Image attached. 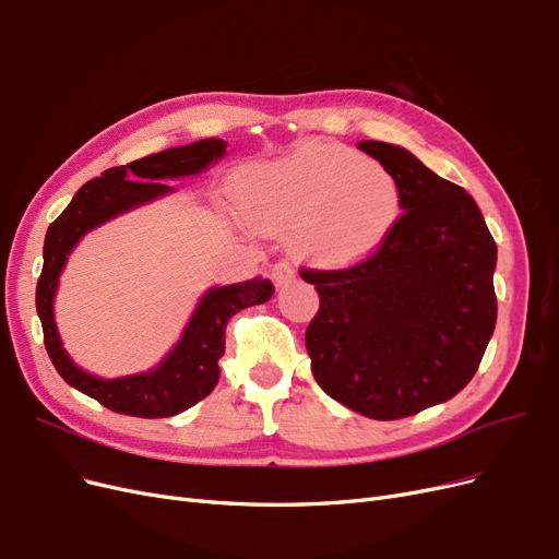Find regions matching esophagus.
Segmentation results:
<instances>
[{"label":"esophagus","mask_w":559,"mask_h":559,"mask_svg":"<svg viewBox=\"0 0 559 559\" xmlns=\"http://www.w3.org/2000/svg\"><path fill=\"white\" fill-rule=\"evenodd\" d=\"M272 278H274L276 287L290 285V283L297 278V274H295V266H293L290 262H287V260H281V262H276V264L272 266Z\"/></svg>","instance_id":"esophagus-1"}]
</instances>
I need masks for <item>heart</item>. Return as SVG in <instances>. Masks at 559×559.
I'll use <instances>...</instances> for the list:
<instances>
[{"instance_id":"1","label":"heart","mask_w":559,"mask_h":559,"mask_svg":"<svg viewBox=\"0 0 559 559\" xmlns=\"http://www.w3.org/2000/svg\"><path fill=\"white\" fill-rule=\"evenodd\" d=\"M248 216L266 233L293 230L297 251L345 266L376 253L394 230L403 193L382 163L336 142H306L246 177Z\"/></svg>"}]
</instances>
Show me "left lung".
Here are the masks:
<instances>
[{
	"label": "left lung",
	"instance_id": "8db88e82",
	"mask_svg": "<svg viewBox=\"0 0 559 559\" xmlns=\"http://www.w3.org/2000/svg\"><path fill=\"white\" fill-rule=\"evenodd\" d=\"M357 147L394 173L403 214L368 258L299 269L320 297L306 349L326 396L394 421L453 399L477 373L498 320V246L459 183L396 144Z\"/></svg>",
	"mask_w": 559,
	"mask_h": 559
}]
</instances>
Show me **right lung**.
<instances>
[{
    "mask_svg": "<svg viewBox=\"0 0 559 559\" xmlns=\"http://www.w3.org/2000/svg\"><path fill=\"white\" fill-rule=\"evenodd\" d=\"M225 154L223 140H200L186 147L165 150L117 165L94 177L73 195L71 204L48 227L44 243V269L36 285V311L44 326V343L57 373L82 394L119 415L163 419L189 409L212 394L218 382V359L225 353V326L241 308L272 299V281L253 278L237 285L214 287L198 306L195 316L177 347L150 373L119 380H100L80 370L61 347L52 318V299L61 266L75 241L92 227L147 200L173 191L163 179L195 175Z\"/></svg>",
    "mask_w": 559,
    "mask_h": 559,
    "instance_id": "add662e5",
    "label": "right lung"
}]
</instances>
